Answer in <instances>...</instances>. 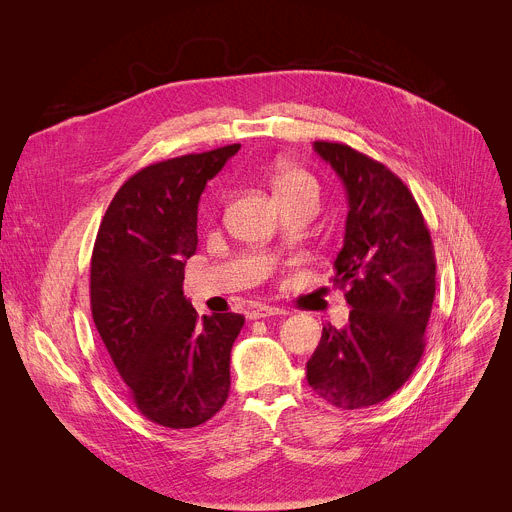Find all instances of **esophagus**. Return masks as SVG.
Wrapping results in <instances>:
<instances>
[{
  "label": "esophagus",
  "mask_w": 512,
  "mask_h": 512,
  "mask_svg": "<svg viewBox=\"0 0 512 512\" xmlns=\"http://www.w3.org/2000/svg\"><path fill=\"white\" fill-rule=\"evenodd\" d=\"M287 312L283 308L275 306H257L255 310L249 312V320H259V318H269V316H285Z\"/></svg>",
  "instance_id": "esophagus-1"
}]
</instances>
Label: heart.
I'll return each mask as SVG.
<instances>
[{"label": "heart", "mask_w": 512, "mask_h": 512, "mask_svg": "<svg viewBox=\"0 0 512 512\" xmlns=\"http://www.w3.org/2000/svg\"><path fill=\"white\" fill-rule=\"evenodd\" d=\"M275 188V196L281 198H291V196H316L318 198V184L316 180L300 170V168H281L275 176L273 182Z\"/></svg>", "instance_id": "b5f03b06"}]
</instances>
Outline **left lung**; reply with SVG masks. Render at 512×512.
Returning <instances> with one entry per match:
<instances>
[{
	"label": "left lung",
	"instance_id": "obj_1",
	"mask_svg": "<svg viewBox=\"0 0 512 512\" xmlns=\"http://www.w3.org/2000/svg\"><path fill=\"white\" fill-rule=\"evenodd\" d=\"M346 190L344 245L334 283L352 306L340 330L324 326L306 364L310 387L340 409L385 401L413 375L435 296V255L409 188L350 145L314 141Z\"/></svg>",
	"mask_w": 512,
	"mask_h": 512
}]
</instances>
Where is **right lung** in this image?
I'll return each instance as SVG.
<instances>
[{"mask_svg": "<svg viewBox=\"0 0 512 512\" xmlns=\"http://www.w3.org/2000/svg\"><path fill=\"white\" fill-rule=\"evenodd\" d=\"M239 143L158 162L111 200L91 259V312L123 381L150 421L188 429L221 411L241 314L198 318L184 265L196 253L198 200Z\"/></svg>", "mask_w": 512, "mask_h": 512, "instance_id": "obj_1", "label": "right lung"}]
</instances>
